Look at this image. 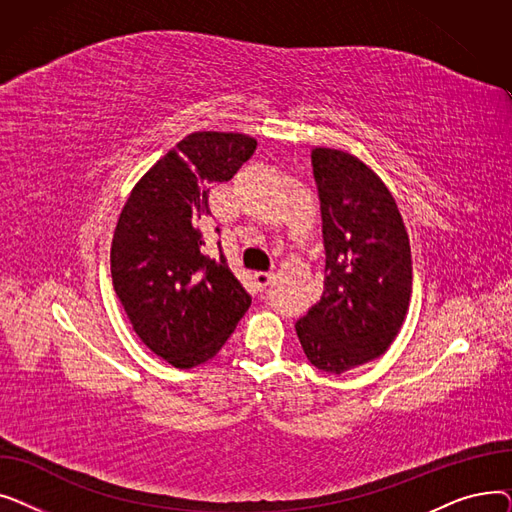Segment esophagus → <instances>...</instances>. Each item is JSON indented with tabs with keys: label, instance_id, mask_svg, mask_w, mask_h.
<instances>
[{
	"label": "esophagus",
	"instance_id": "1",
	"mask_svg": "<svg viewBox=\"0 0 512 512\" xmlns=\"http://www.w3.org/2000/svg\"><path fill=\"white\" fill-rule=\"evenodd\" d=\"M253 280H255V286H257V290H259V292H263L267 286L272 284V280H274V274H255V276H253Z\"/></svg>",
	"mask_w": 512,
	"mask_h": 512
}]
</instances>
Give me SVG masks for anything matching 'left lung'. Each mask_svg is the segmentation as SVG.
<instances>
[{
	"label": "left lung",
	"instance_id": "left-lung-1",
	"mask_svg": "<svg viewBox=\"0 0 512 512\" xmlns=\"http://www.w3.org/2000/svg\"><path fill=\"white\" fill-rule=\"evenodd\" d=\"M311 166L324 222V294L297 321L311 365L344 373L388 351L413 292L411 245L386 184L361 159L317 147Z\"/></svg>",
	"mask_w": 512,
	"mask_h": 512
}]
</instances>
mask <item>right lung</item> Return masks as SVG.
<instances>
[{
    "instance_id": "right-lung-1",
    "label": "right lung",
    "mask_w": 512,
    "mask_h": 512,
    "mask_svg": "<svg viewBox=\"0 0 512 512\" xmlns=\"http://www.w3.org/2000/svg\"><path fill=\"white\" fill-rule=\"evenodd\" d=\"M257 141L238 132H193L132 188L112 242V280L132 330L174 367L211 359L251 307L222 247L203 253L209 184L230 180ZM220 232V228H215Z\"/></svg>"
}]
</instances>
